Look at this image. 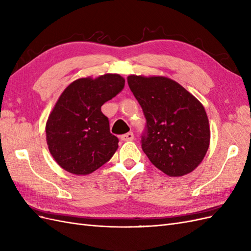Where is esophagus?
I'll return each mask as SVG.
<instances>
[{
  "label": "esophagus",
  "instance_id": "esophagus-1",
  "mask_svg": "<svg viewBox=\"0 0 251 251\" xmlns=\"http://www.w3.org/2000/svg\"><path fill=\"white\" fill-rule=\"evenodd\" d=\"M120 138H121V140H124V141L133 140L134 134H133V132H128V133H126V134H124V135H121Z\"/></svg>",
  "mask_w": 251,
  "mask_h": 251
}]
</instances>
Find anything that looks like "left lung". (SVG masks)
Segmentation results:
<instances>
[{
  "instance_id": "left-lung-1",
  "label": "left lung",
  "mask_w": 251,
  "mask_h": 251,
  "mask_svg": "<svg viewBox=\"0 0 251 251\" xmlns=\"http://www.w3.org/2000/svg\"><path fill=\"white\" fill-rule=\"evenodd\" d=\"M127 83L146 117L141 148L171 177L198 166L209 147L208 118L200 101L168 77L131 75Z\"/></svg>"
}]
</instances>
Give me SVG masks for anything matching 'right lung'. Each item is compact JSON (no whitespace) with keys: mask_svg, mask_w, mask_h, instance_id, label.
<instances>
[{"mask_svg":"<svg viewBox=\"0 0 251 251\" xmlns=\"http://www.w3.org/2000/svg\"><path fill=\"white\" fill-rule=\"evenodd\" d=\"M124 88L120 75L105 74L75 80L59 96L49 115L46 136L51 155L64 170L88 175L113 157L119 140L111 134L101 105Z\"/></svg>","mask_w":251,"mask_h":251,"instance_id":"add662e5","label":"right lung"}]
</instances>
